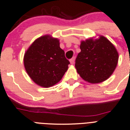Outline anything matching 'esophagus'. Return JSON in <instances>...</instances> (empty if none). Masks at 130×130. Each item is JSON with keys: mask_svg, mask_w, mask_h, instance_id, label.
<instances>
[{"mask_svg": "<svg viewBox=\"0 0 130 130\" xmlns=\"http://www.w3.org/2000/svg\"><path fill=\"white\" fill-rule=\"evenodd\" d=\"M74 61H75V57L72 58L70 60V64H72V65H73V64L74 63Z\"/></svg>", "mask_w": 130, "mask_h": 130, "instance_id": "34e87169", "label": "esophagus"}]
</instances>
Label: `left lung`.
Returning <instances> with one entry per match:
<instances>
[{
  "label": "left lung",
  "instance_id": "obj_1",
  "mask_svg": "<svg viewBox=\"0 0 130 130\" xmlns=\"http://www.w3.org/2000/svg\"><path fill=\"white\" fill-rule=\"evenodd\" d=\"M80 52L75 59V67L80 76L89 83L107 80L118 65L119 55L114 45L104 36L81 41Z\"/></svg>",
  "mask_w": 130,
  "mask_h": 130
}]
</instances>
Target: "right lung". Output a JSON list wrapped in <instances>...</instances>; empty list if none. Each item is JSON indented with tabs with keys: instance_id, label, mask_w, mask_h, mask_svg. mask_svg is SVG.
Listing matches in <instances>:
<instances>
[{
	"instance_id": "obj_1",
	"label": "right lung",
	"mask_w": 130,
	"mask_h": 130,
	"mask_svg": "<svg viewBox=\"0 0 130 130\" xmlns=\"http://www.w3.org/2000/svg\"><path fill=\"white\" fill-rule=\"evenodd\" d=\"M23 61L30 77L44 88L58 83L70 64L65 51L60 48L59 40L49 35L40 37L31 44L25 53Z\"/></svg>"
}]
</instances>
